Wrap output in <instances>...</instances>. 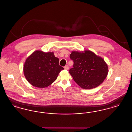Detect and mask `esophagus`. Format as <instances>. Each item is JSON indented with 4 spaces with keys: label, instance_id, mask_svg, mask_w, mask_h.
Instances as JSON below:
<instances>
[{
    "label": "esophagus",
    "instance_id": "34e87169",
    "mask_svg": "<svg viewBox=\"0 0 132 132\" xmlns=\"http://www.w3.org/2000/svg\"><path fill=\"white\" fill-rule=\"evenodd\" d=\"M64 69H65V70H68L69 69V65H66L64 67Z\"/></svg>",
    "mask_w": 132,
    "mask_h": 132
}]
</instances>
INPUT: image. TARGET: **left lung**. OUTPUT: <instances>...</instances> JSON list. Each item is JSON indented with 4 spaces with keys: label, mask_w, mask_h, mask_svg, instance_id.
Returning a JSON list of instances; mask_svg holds the SVG:
<instances>
[{
    "label": "left lung",
    "mask_w": 132,
    "mask_h": 132,
    "mask_svg": "<svg viewBox=\"0 0 132 132\" xmlns=\"http://www.w3.org/2000/svg\"><path fill=\"white\" fill-rule=\"evenodd\" d=\"M70 58L73 65L69 72L80 88L86 89L96 88L107 77L108 64L102 57L93 52L72 51Z\"/></svg>",
    "instance_id": "1"
}]
</instances>
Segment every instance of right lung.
I'll use <instances>...</instances> for the list:
<instances>
[{"label":"right lung","mask_w":132,"mask_h":132,"mask_svg":"<svg viewBox=\"0 0 132 132\" xmlns=\"http://www.w3.org/2000/svg\"><path fill=\"white\" fill-rule=\"evenodd\" d=\"M63 69L59 65V59L54 53L36 51L27 58L23 65V73L32 86L44 88L53 84Z\"/></svg>","instance_id":"right-lung-1"}]
</instances>
